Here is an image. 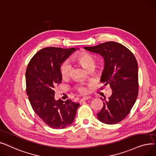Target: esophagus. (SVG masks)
Returning a JSON list of instances; mask_svg holds the SVG:
<instances>
[{"label": "esophagus", "mask_w": 156, "mask_h": 156, "mask_svg": "<svg viewBox=\"0 0 156 156\" xmlns=\"http://www.w3.org/2000/svg\"><path fill=\"white\" fill-rule=\"evenodd\" d=\"M89 98H90V97H84V98H83L82 99H81V101H86V100H88Z\"/></svg>", "instance_id": "obj_1"}]
</instances>
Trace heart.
<instances>
[{
    "label": "heart",
    "instance_id": "1",
    "mask_svg": "<svg viewBox=\"0 0 156 156\" xmlns=\"http://www.w3.org/2000/svg\"><path fill=\"white\" fill-rule=\"evenodd\" d=\"M74 59L87 70H94L96 66V61L90 54L86 52H81L74 56ZM72 65L70 62L65 61L62 63L60 67V72L62 78L66 79L70 77L72 72ZM76 90L80 94H86L88 91L87 87L83 85H79L76 87Z\"/></svg>",
    "mask_w": 156,
    "mask_h": 156
}]
</instances>
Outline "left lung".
I'll return each instance as SVG.
<instances>
[{"label": "left lung", "instance_id": "obj_1", "mask_svg": "<svg viewBox=\"0 0 156 156\" xmlns=\"http://www.w3.org/2000/svg\"><path fill=\"white\" fill-rule=\"evenodd\" d=\"M85 49L104 58L101 82L110 85L112 93L97 114L98 120L107 124L122 121L134 105L138 94V67L132 52L115 42H106Z\"/></svg>", "mask_w": 156, "mask_h": 156}]
</instances>
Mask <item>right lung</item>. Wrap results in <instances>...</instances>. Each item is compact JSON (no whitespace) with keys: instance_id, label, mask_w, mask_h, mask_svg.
Instances as JSON below:
<instances>
[{"instance_id":"1","label":"right lung","mask_w":156,"mask_h":156,"mask_svg":"<svg viewBox=\"0 0 156 156\" xmlns=\"http://www.w3.org/2000/svg\"><path fill=\"white\" fill-rule=\"evenodd\" d=\"M76 48L49 47L38 51L26 70V91L31 106L42 121L53 129H63L75 119L79 103L55 100L54 88L62 83L61 64Z\"/></svg>"}]
</instances>
